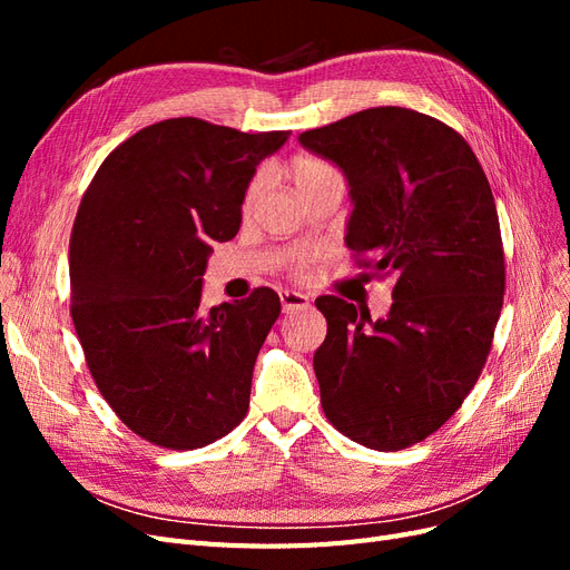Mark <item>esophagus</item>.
<instances>
[{"label": "esophagus", "mask_w": 570, "mask_h": 570, "mask_svg": "<svg viewBox=\"0 0 570 570\" xmlns=\"http://www.w3.org/2000/svg\"><path fill=\"white\" fill-rule=\"evenodd\" d=\"M281 304H283V312L292 314V312H299V308L308 306V297L302 295V292L295 289H285L281 292Z\"/></svg>", "instance_id": "obj_1"}]
</instances>
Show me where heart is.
<instances>
[{
  "label": "heart",
  "instance_id": "b5f03b06",
  "mask_svg": "<svg viewBox=\"0 0 570 570\" xmlns=\"http://www.w3.org/2000/svg\"><path fill=\"white\" fill-rule=\"evenodd\" d=\"M289 178H292V183L297 185L299 193H304L306 187H314V185L325 183V180H337L340 174H337V168L331 161H325V159H318V157H297L295 161H292V166H289ZM264 185H266L264 174H258L249 183L247 193H245V202H243V209L245 212H252V206L256 204L258 195L264 193Z\"/></svg>",
  "mask_w": 570,
  "mask_h": 570
}]
</instances>
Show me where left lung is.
<instances>
[{
  "label": "left lung",
  "instance_id": "8db88e82",
  "mask_svg": "<svg viewBox=\"0 0 570 570\" xmlns=\"http://www.w3.org/2000/svg\"><path fill=\"white\" fill-rule=\"evenodd\" d=\"M299 142L347 176L356 266L394 281L381 321L316 299L323 413L371 450H406L454 416L492 350L507 271L490 183L454 128L413 109L358 111Z\"/></svg>",
  "mask_w": 570,
  "mask_h": 570
}]
</instances>
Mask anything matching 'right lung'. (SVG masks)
<instances>
[{
	"label": "right lung",
	"mask_w": 570,
	"mask_h": 570,
	"mask_svg": "<svg viewBox=\"0 0 570 570\" xmlns=\"http://www.w3.org/2000/svg\"><path fill=\"white\" fill-rule=\"evenodd\" d=\"M287 137L159 120L101 161L78 206L68 262L85 361L116 416L164 450L206 446L247 416L281 299L256 287L204 312L202 275L212 245L237 235L256 166Z\"/></svg>",
	"instance_id": "1"
}]
</instances>
